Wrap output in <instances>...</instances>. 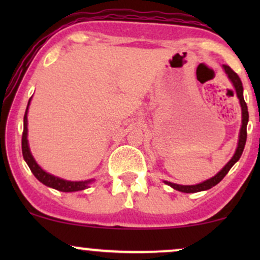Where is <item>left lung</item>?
<instances>
[{
	"label": "left lung",
	"instance_id": "left-lung-1",
	"mask_svg": "<svg viewBox=\"0 0 260 260\" xmlns=\"http://www.w3.org/2000/svg\"><path fill=\"white\" fill-rule=\"evenodd\" d=\"M223 71L225 73L228 74L229 79L231 80L232 85H234L236 94H237L238 100H240V105H241V111H242V124H241V129H240V134H238V143H237V148H236V151L234 154V156L231 157V160L226 164L223 168L220 170L217 174L214 176V177L209 178V180L201 182L198 184H192V186H182V184H176L172 183V182L169 181H164V183L168 184V186L172 187L176 190H180V192L183 193H197V192H202V190H208L210 188H213L214 186H216L220 181L228 175V172L230 171V169L240 160L241 155L243 153L244 145H246V140H247V124H248V109H247V104L243 99V86H242V82H241L240 77L237 76V73H235L229 66L222 64Z\"/></svg>",
	"mask_w": 260,
	"mask_h": 260
}]
</instances>
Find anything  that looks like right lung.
I'll return each mask as SVG.
<instances>
[{
  "mask_svg": "<svg viewBox=\"0 0 260 260\" xmlns=\"http://www.w3.org/2000/svg\"><path fill=\"white\" fill-rule=\"evenodd\" d=\"M32 98V96H31ZM31 98L28 101V106H26L25 115H24V129H23V136H22V153L23 157H24L25 162L28 164L29 169L31 170L32 175L38 178L41 183L45 186L53 188V189H57L59 192H77V190H83L89 188V184L91 182H94V178L86 181H67L63 178H59L57 176H53L49 172H46L39 166V164L35 161L34 156L31 155L30 148H29V142H28V110L29 105H30Z\"/></svg>",
  "mask_w": 260,
  "mask_h": 260,
  "instance_id": "1",
  "label": "right lung"
}]
</instances>
